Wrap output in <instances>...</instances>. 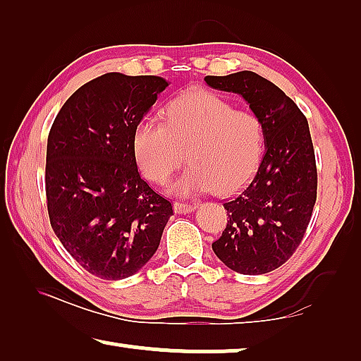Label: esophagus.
I'll list each match as a JSON object with an SVG mask.
<instances>
[{"mask_svg": "<svg viewBox=\"0 0 361 361\" xmlns=\"http://www.w3.org/2000/svg\"><path fill=\"white\" fill-rule=\"evenodd\" d=\"M197 208L198 204H188V203H179V202L174 203V211L177 214H188V212H192Z\"/></svg>", "mask_w": 361, "mask_h": 361, "instance_id": "34e87169", "label": "esophagus"}]
</instances>
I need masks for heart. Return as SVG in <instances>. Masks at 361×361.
Listing matches in <instances>:
<instances>
[{
    "mask_svg": "<svg viewBox=\"0 0 361 361\" xmlns=\"http://www.w3.org/2000/svg\"><path fill=\"white\" fill-rule=\"evenodd\" d=\"M264 125L250 110L206 90L185 91L166 107V123L145 118L134 129L133 149L147 179L164 184L185 161L192 164L171 190L230 195L245 187L261 164Z\"/></svg>",
    "mask_w": 361,
    "mask_h": 361,
    "instance_id": "heart-1",
    "label": "heart"
}]
</instances>
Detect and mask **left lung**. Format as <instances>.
Masks as SVG:
<instances>
[{
  "instance_id": "obj_1",
  "label": "left lung",
  "mask_w": 361,
  "mask_h": 361,
  "mask_svg": "<svg viewBox=\"0 0 361 361\" xmlns=\"http://www.w3.org/2000/svg\"><path fill=\"white\" fill-rule=\"evenodd\" d=\"M212 90L240 94L261 118L265 152L251 184L224 203L227 226L212 251L228 269L262 275L298 250L317 200V164L309 123L296 104L261 75L206 76Z\"/></svg>"
}]
</instances>
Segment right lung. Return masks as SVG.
<instances>
[{"label": "right lung", "instance_id": "add662e5", "mask_svg": "<svg viewBox=\"0 0 361 361\" xmlns=\"http://www.w3.org/2000/svg\"><path fill=\"white\" fill-rule=\"evenodd\" d=\"M169 82L105 73L76 90L47 137L51 227L82 269L102 280L134 275L157 252L173 206L142 179L134 129Z\"/></svg>", "mask_w": 361, "mask_h": 361}]
</instances>
